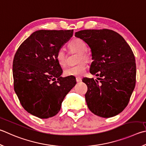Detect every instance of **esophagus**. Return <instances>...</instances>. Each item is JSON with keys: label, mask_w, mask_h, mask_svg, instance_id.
<instances>
[{"label": "esophagus", "mask_w": 146, "mask_h": 146, "mask_svg": "<svg viewBox=\"0 0 146 146\" xmlns=\"http://www.w3.org/2000/svg\"><path fill=\"white\" fill-rule=\"evenodd\" d=\"M76 82H80L82 81V79L80 77H76Z\"/></svg>", "instance_id": "34e87169"}]
</instances>
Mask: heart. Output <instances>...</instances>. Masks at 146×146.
<instances>
[{
    "instance_id": "1",
    "label": "heart",
    "mask_w": 146,
    "mask_h": 146,
    "mask_svg": "<svg viewBox=\"0 0 146 146\" xmlns=\"http://www.w3.org/2000/svg\"><path fill=\"white\" fill-rule=\"evenodd\" d=\"M69 47L71 50L78 52L80 55L78 57V61L82 60H88L89 55L86 52L87 50V45L85 42L81 39L76 38L73 39L70 44ZM56 59L59 65L64 66L66 64V54L63 49H59L56 54ZM86 70V62L82 61L76 65L70 66L66 69L64 75L67 76H78L83 75Z\"/></svg>"
}]
</instances>
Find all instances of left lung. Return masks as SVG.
Here are the masks:
<instances>
[{
    "mask_svg": "<svg viewBox=\"0 0 146 146\" xmlns=\"http://www.w3.org/2000/svg\"><path fill=\"white\" fill-rule=\"evenodd\" d=\"M75 36L91 48L90 73L98 76L97 80H82L87 86L85 98L89 109L105 118L119 114L128 105L136 83L135 59L130 46L109 29L80 31Z\"/></svg>",
    "mask_w": 146,
    "mask_h": 146,
    "instance_id": "obj_1",
    "label": "left lung"
}]
</instances>
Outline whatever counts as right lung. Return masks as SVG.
<instances>
[{"label": "right lung", "instance_id": "1", "mask_svg": "<svg viewBox=\"0 0 146 146\" xmlns=\"http://www.w3.org/2000/svg\"><path fill=\"white\" fill-rule=\"evenodd\" d=\"M73 30H39L23 42L13 62L14 89L23 108L47 119L60 110L66 95L75 86L73 76L62 77L56 59L58 50L72 37Z\"/></svg>", "mask_w": 146, "mask_h": 146}]
</instances>
